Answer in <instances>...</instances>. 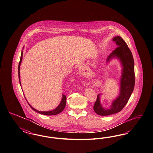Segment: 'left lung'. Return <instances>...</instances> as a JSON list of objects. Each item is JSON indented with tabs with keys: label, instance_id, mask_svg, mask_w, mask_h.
Masks as SVG:
<instances>
[{
	"label": "left lung",
	"instance_id": "obj_1",
	"mask_svg": "<svg viewBox=\"0 0 153 153\" xmlns=\"http://www.w3.org/2000/svg\"><path fill=\"white\" fill-rule=\"evenodd\" d=\"M117 48L108 56L107 63L113 58L120 62L122 72L120 79V90L119 95L114 99L109 108L102 106L100 95L98 94L97 101L94 105V111L100 116H109L117 113L122 110L128 101L134 86V60L128 45L123 39L117 36L113 39Z\"/></svg>",
	"mask_w": 153,
	"mask_h": 153
}]
</instances>
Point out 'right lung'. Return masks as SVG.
Returning <instances> with one entry per match:
<instances>
[{"label": "right lung", "instance_id": "add662e5", "mask_svg": "<svg viewBox=\"0 0 153 153\" xmlns=\"http://www.w3.org/2000/svg\"><path fill=\"white\" fill-rule=\"evenodd\" d=\"M24 48V46H23ZM22 56H23V51H21V58H20V61L19 62V83H20V85H21V81H20V65L21 64V62H22ZM66 97L65 96V95H62V100H61V102H60V104H59V105L58 107L56 108L55 109L53 110V111H39L36 109H35V108H33L28 102V105H30V107H31L32 108V109L34 111L39 113H40L42 114H44V115H46V116H53V115H56V114H58L59 113H60V112L63 111V109H65V105H66Z\"/></svg>", "mask_w": 153, "mask_h": 153}]
</instances>
